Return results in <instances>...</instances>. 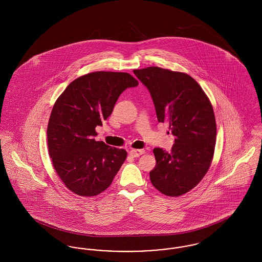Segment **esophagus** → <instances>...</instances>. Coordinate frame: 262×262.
I'll list each match as a JSON object with an SVG mask.
<instances>
[{
	"mask_svg": "<svg viewBox=\"0 0 262 262\" xmlns=\"http://www.w3.org/2000/svg\"><path fill=\"white\" fill-rule=\"evenodd\" d=\"M144 150L143 149H133L129 151V155L133 157H139L140 155L144 154Z\"/></svg>",
	"mask_w": 262,
	"mask_h": 262,
	"instance_id": "obj_1",
	"label": "esophagus"
}]
</instances>
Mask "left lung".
Returning <instances> with one entry per match:
<instances>
[{"mask_svg": "<svg viewBox=\"0 0 262 262\" xmlns=\"http://www.w3.org/2000/svg\"><path fill=\"white\" fill-rule=\"evenodd\" d=\"M134 74L149 90L158 122H167L176 137L171 152L153 149L156 165L150 181L165 195H183L200 184L211 165L216 143L211 102L185 73L148 67Z\"/></svg>", "mask_w": 262, "mask_h": 262, "instance_id": "1", "label": "left lung"}]
</instances>
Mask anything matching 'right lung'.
<instances>
[{
	"label": "right lung",
	"mask_w": 262,
	"mask_h": 262,
	"mask_svg": "<svg viewBox=\"0 0 262 262\" xmlns=\"http://www.w3.org/2000/svg\"><path fill=\"white\" fill-rule=\"evenodd\" d=\"M138 81L127 73L94 72L71 82L56 100L47 127L53 167L64 186L80 196L110 187L126 151L96 141L95 127L112 114L126 88Z\"/></svg>",
	"instance_id": "right-lung-1"
}]
</instances>
